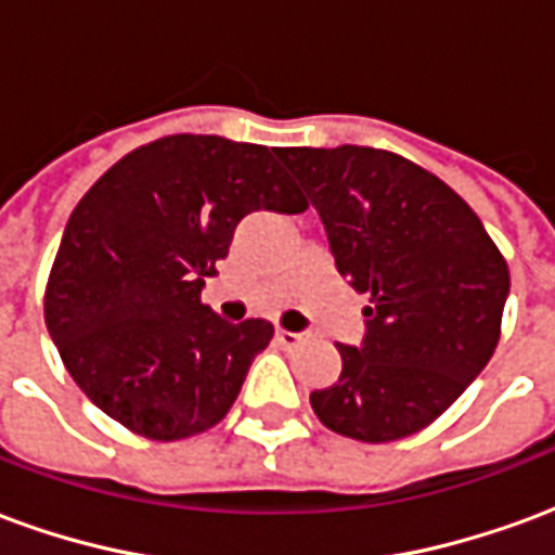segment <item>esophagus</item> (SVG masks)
Instances as JSON below:
<instances>
[{
	"label": "esophagus",
	"instance_id": "esophagus-1",
	"mask_svg": "<svg viewBox=\"0 0 555 555\" xmlns=\"http://www.w3.org/2000/svg\"><path fill=\"white\" fill-rule=\"evenodd\" d=\"M279 345H285V348H294V345H300L306 341V333H291V330H276Z\"/></svg>",
	"mask_w": 555,
	"mask_h": 555
}]
</instances>
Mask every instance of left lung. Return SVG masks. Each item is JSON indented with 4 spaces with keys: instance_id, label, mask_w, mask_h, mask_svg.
I'll return each mask as SVG.
<instances>
[{
    "instance_id": "left-lung-1",
    "label": "left lung",
    "mask_w": 555,
    "mask_h": 555,
    "mask_svg": "<svg viewBox=\"0 0 555 555\" xmlns=\"http://www.w3.org/2000/svg\"><path fill=\"white\" fill-rule=\"evenodd\" d=\"M324 222L341 276L369 294L365 336L338 345L341 374L314 416L341 437L392 442L428 428L500 341L508 264L452 186L392 151L282 147Z\"/></svg>"
}]
</instances>
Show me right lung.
Masks as SVG:
<instances>
[{"label": "right lung", "mask_w": 555, "mask_h": 555, "mask_svg": "<svg viewBox=\"0 0 555 555\" xmlns=\"http://www.w3.org/2000/svg\"><path fill=\"white\" fill-rule=\"evenodd\" d=\"M273 151L222 137H163L115 163L67 219L43 318L91 404L139 437L214 428L273 324H229L202 302L205 276L253 210L302 214Z\"/></svg>", "instance_id": "obj_1"}]
</instances>
